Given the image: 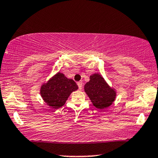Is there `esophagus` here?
Returning <instances> with one entry per match:
<instances>
[{"mask_svg": "<svg viewBox=\"0 0 158 158\" xmlns=\"http://www.w3.org/2000/svg\"><path fill=\"white\" fill-rule=\"evenodd\" d=\"M82 82H81V81H79V82H77V85H78V87H79V89H82Z\"/></svg>", "mask_w": 158, "mask_h": 158, "instance_id": "obj_1", "label": "esophagus"}]
</instances>
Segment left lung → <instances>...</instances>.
I'll list each match as a JSON object with an SVG mask.
<instances>
[{"label": "left lung", "mask_w": 158, "mask_h": 158, "mask_svg": "<svg viewBox=\"0 0 158 158\" xmlns=\"http://www.w3.org/2000/svg\"><path fill=\"white\" fill-rule=\"evenodd\" d=\"M85 91L93 106L100 110L111 106L116 98L115 89L110 87L99 73L90 76L89 81L85 85Z\"/></svg>", "instance_id": "obj_1"}]
</instances>
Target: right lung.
Listing matches in <instances>:
<instances>
[{"instance_id": "right-lung-1", "label": "right lung", "mask_w": 158, "mask_h": 158, "mask_svg": "<svg viewBox=\"0 0 158 158\" xmlns=\"http://www.w3.org/2000/svg\"><path fill=\"white\" fill-rule=\"evenodd\" d=\"M77 89L78 86L73 79L58 72L41 86L40 94L48 106L58 109L66 103L71 92Z\"/></svg>"}]
</instances>
